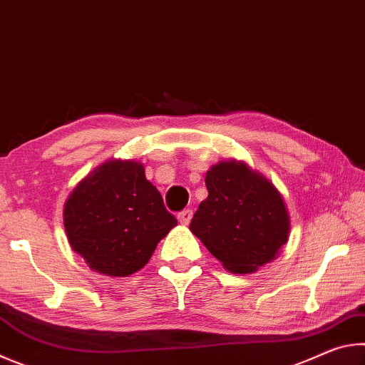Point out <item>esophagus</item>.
Instances as JSON below:
<instances>
[{"instance_id": "34e87169", "label": "esophagus", "mask_w": 365, "mask_h": 365, "mask_svg": "<svg viewBox=\"0 0 365 365\" xmlns=\"http://www.w3.org/2000/svg\"><path fill=\"white\" fill-rule=\"evenodd\" d=\"M191 217H193V211H191V209H183V211L178 212L177 215V219L182 225H188L191 222Z\"/></svg>"}]
</instances>
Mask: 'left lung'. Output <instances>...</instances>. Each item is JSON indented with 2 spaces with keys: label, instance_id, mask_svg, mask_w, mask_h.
<instances>
[{
  "label": "left lung",
  "instance_id": "obj_1",
  "mask_svg": "<svg viewBox=\"0 0 365 365\" xmlns=\"http://www.w3.org/2000/svg\"><path fill=\"white\" fill-rule=\"evenodd\" d=\"M206 187L209 196L191 219V233L233 274L274 261L292 228L275 185L245 160L228 159L207 170Z\"/></svg>",
  "mask_w": 365,
  "mask_h": 365
}]
</instances>
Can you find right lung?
<instances>
[{"mask_svg": "<svg viewBox=\"0 0 365 365\" xmlns=\"http://www.w3.org/2000/svg\"><path fill=\"white\" fill-rule=\"evenodd\" d=\"M63 219L71 248L109 277L143 269L177 225L145 165L133 159H109L82 178L67 196Z\"/></svg>", "mask_w": 365, "mask_h": 365, "instance_id": "obj_1", "label": "right lung"}]
</instances>
